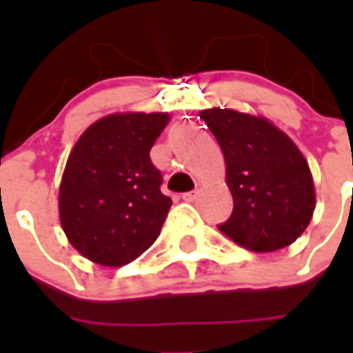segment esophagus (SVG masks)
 Returning <instances> with one entry per match:
<instances>
[{"label": "esophagus", "mask_w": 353, "mask_h": 353, "mask_svg": "<svg viewBox=\"0 0 353 353\" xmlns=\"http://www.w3.org/2000/svg\"><path fill=\"white\" fill-rule=\"evenodd\" d=\"M196 196H198V192L194 190V192H185L181 198H183V201H188V203H190V201H194V199H196Z\"/></svg>", "instance_id": "1"}]
</instances>
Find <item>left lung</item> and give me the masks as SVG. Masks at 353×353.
Here are the masks:
<instances>
[{
  "instance_id": "left-lung-1",
  "label": "left lung",
  "mask_w": 353,
  "mask_h": 353,
  "mask_svg": "<svg viewBox=\"0 0 353 353\" xmlns=\"http://www.w3.org/2000/svg\"><path fill=\"white\" fill-rule=\"evenodd\" d=\"M199 117L223 152L234 203L231 218L218 229L254 252L291 245L310 225L317 203L312 170L299 146L260 115L209 108Z\"/></svg>"
}]
</instances>
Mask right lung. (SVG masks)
Listing matches in <instances>:
<instances>
[{"mask_svg":"<svg viewBox=\"0 0 353 353\" xmlns=\"http://www.w3.org/2000/svg\"><path fill=\"white\" fill-rule=\"evenodd\" d=\"M168 113L117 112L99 119L74 143L58 190V214L69 243L104 268H121L161 232L172 199L150 161Z\"/></svg>","mask_w":353,"mask_h":353,"instance_id":"obj_1","label":"right lung"}]
</instances>
